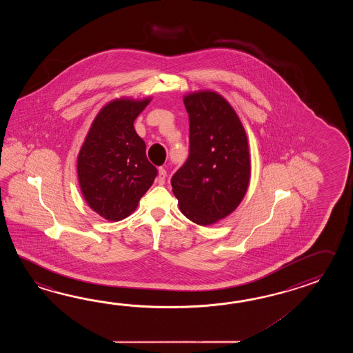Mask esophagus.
<instances>
[{"instance_id": "1", "label": "esophagus", "mask_w": 353, "mask_h": 353, "mask_svg": "<svg viewBox=\"0 0 353 353\" xmlns=\"http://www.w3.org/2000/svg\"><path fill=\"white\" fill-rule=\"evenodd\" d=\"M166 175H168V174H166L165 169H164V168H160V169H159L158 178H157L159 184H164V183H165Z\"/></svg>"}]
</instances>
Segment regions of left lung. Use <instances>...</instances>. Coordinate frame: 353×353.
I'll list each match as a JSON object with an SVG mask.
<instances>
[{"label":"left lung","instance_id":"obj_1","mask_svg":"<svg viewBox=\"0 0 353 353\" xmlns=\"http://www.w3.org/2000/svg\"><path fill=\"white\" fill-rule=\"evenodd\" d=\"M189 114V157L172 178L181 213L199 225L217 223L248 192L251 159L246 131L232 105L214 90L183 98Z\"/></svg>","mask_w":353,"mask_h":353}]
</instances>
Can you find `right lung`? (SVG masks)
Here are the masks:
<instances>
[{"label":"right lung","instance_id":"obj_1","mask_svg":"<svg viewBox=\"0 0 353 353\" xmlns=\"http://www.w3.org/2000/svg\"><path fill=\"white\" fill-rule=\"evenodd\" d=\"M151 97L114 98L90 125L77 159L83 198L101 217L117 222L137 208L152 185L157 168L146 158V145L134 122Z\"/></svg>","mask_w":353,"mask_h":353}]
</instances>
